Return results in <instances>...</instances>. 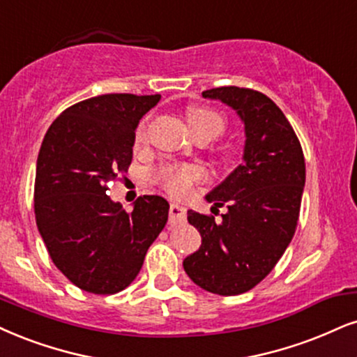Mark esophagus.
<instances>
[{
	"mask_svg": "<svg viewBox=\"0 0 357 357\" xmlns=\"http://www.w3.org/2000/svg\"><path fill=\"white\" fill-rule=\"evenodd\" d=\"M187 210L185 206L178 205V204H172L170 205V223H178L182 220H185Z\"/></svg>",
	"mask_w": 357,
	"mask_h": 357,
	"instance_id": "esophagus-1",
	"label": "esophagus"
}]
</instances>
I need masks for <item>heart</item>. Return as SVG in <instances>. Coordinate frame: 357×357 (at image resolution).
I'll list each match as a JSON object with an SVG mask.
<instances>
[{
	"mask_svg": "<svg viewBox=\"0 0 357 357\" xmlns=\"http://www.w3.org/2000/svg\"><path fill=\"white\" fill-rule=\"evenodd\" d=\"M187 122L195 137H208L210 140L220 137L227 127L225 117L215 109L205 105H190L187 109ZM149 119L145 117L139 122L135 129V145H142L147 140ZM151 177L153 182L160 183L162 187L172 193H185L206 178V172L199 165H175L160 164L152 169Z\"/></svg>",
	"mask_w": 357,
	"mask_h": 357,
	"instance_id": "b5f03b06",
	"label": "heart"
}]
</instances>
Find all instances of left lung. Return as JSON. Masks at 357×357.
<instances>
[{"label":"left lung","instance_id":"8db88e82","mask_svg":"<svg viewBox=\"0 0 357 357\" xmlns=\"http://www.w3.org/2000/svg\"><path fill=\"white\" fill-rule=\"evenodd\" d=\"M202 96L235 109L246 140L243 162L205 197L213 213L227 205L222 220L187 212L202 246L183 259V270L206 291L233 296L265 280L288 248L300 217L305 155L291 124L268 96L236 86Z\"/></svg>","mask_w":357,"mask_h":357}]
</instances>
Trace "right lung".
<instances>
[{
    "label": "right lung",
    "instance_id": "right-lung-1",
    "mask_svg": "<svg viewBox=\"0 0 357 357\" xmlns=\"http://www.w3.org/2000/svg\"><path fill=\"white\" fill-rule=\"evenodd\" d=\"M160 94H102L56 117L39 149L34 215L52 263L77 288H127L169 218V202L144 195L127 213L105 195L132 162L139 121Z\"/></svg>",
    "mask_w": 357,
    "mask_h": 357
}]
</instances>
